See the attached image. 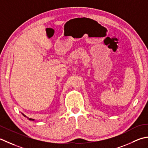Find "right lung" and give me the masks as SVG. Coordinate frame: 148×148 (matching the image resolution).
<instances>
[{
  "mask_svg": "<svg viewBox=\"0 0 148 148\" xmlns=\"http://www.w3.org/2000/svg\"><path fill=\"white\" fill-rule=\"evenodd\" d=\"M22 115H23V116H24V117H27V116H25V114H23V113H22ZM27 118H28V119H29V120H31V121H34V119H31V118H29V117H27Z\"/></svg>",
  "mask_w": 148,
  "mask_h": 148,
  "instance_id": "add662e5",
  "label": "right lung"
}]
</instances>
